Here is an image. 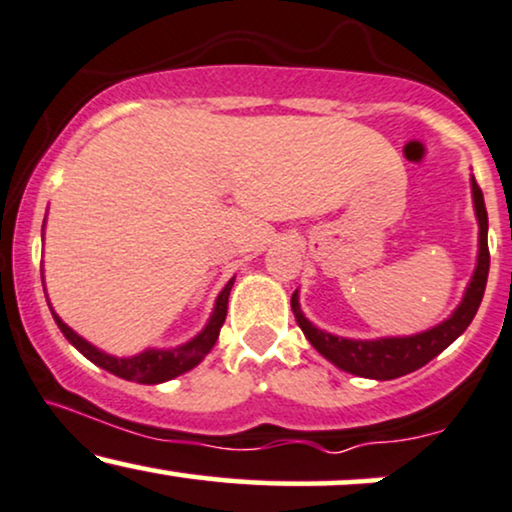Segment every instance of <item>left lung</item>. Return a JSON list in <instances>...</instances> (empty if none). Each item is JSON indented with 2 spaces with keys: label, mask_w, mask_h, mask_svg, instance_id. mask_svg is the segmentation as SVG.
I'll return each instance as SVG.
<instances>
[{
  "label": "left lung",
  "mask_w": 512,
  "mask_h": 512,
  "mask_svg": "<svg viewBox=\"0 0 512 512\" xmlns=\"http://www.w3.org/2000/svg\"><path fill=\"white\" fill-rule=\"evenodd\" d=\"M472 197L474 209H477L479 221V255H477V269L467 286L463 303L453 312L446 322L434 326V329L424 331V334L405 336V338H379V341H350V338H338L331 334H324L322 329L307 322L303 312H300L298 293L291 295V310L295 319H298L300 329L307 336V341L322 353L326 360L334 362L343 372L357 374V377L367 379H398L403 374L415 372L434 360L436 355L443 353L451 343L458 338L467 326L472 324L474 315H477L479 305H482L486 276H489V243H486V231H489V217H486L484 195L482 188L477 186L472 176Z\"/></svg>",
  "instance_id": "8db88e82"
}]
</instances>
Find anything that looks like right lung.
I'll return each mask as SVG.
<instances>
[{
  "instance_id": "add662e5",
  "label": "right lung",
  "mask_w": 512,
  "mask_h": 512,
  "mask_svg": "<svg viewBox=\"0 0 512 512\" xmlns=\"http://www.w3.org/2000/svg\"><path fill=\"white\" fill-rule=\"evenodd\" d=\"M231 286H233V279L226 283L224 291L219 293L217 305H214V312H212V319H209V324L202 329V334H197L193 338V341L186 343V346H178L174 350H145V353H140L135 357H114V355L102 353V350L90 346L85 338H80L76 331L69 329V326L61 322L54 312L52 315H54V322H57V326L61 329V334L69 338L73 346H76L85 357H88L90 362H95L97 367L107 369V372H112L121 379L138 381V384H162V381H169V379L178 377V374L193 369L197 362H200L202 357H205L209 350L214 348L221 326H224L226 310H229Z\"/></svg>"
}]
</instances>
